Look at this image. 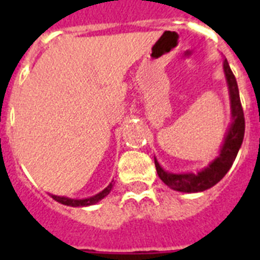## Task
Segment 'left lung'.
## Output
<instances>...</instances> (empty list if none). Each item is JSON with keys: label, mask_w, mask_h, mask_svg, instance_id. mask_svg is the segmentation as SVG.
I'll list each match as a JSON object with an SVG mask.
<instances>
[{"label": "left lung", "mask_w": 260, "mask_h": 260, "mask_svg": "<svg viewBox=\"0 0 260 260\" xmlns=\"http://www.w3.org/2000/svg\"><path fill=\"white\" fill-rule=\"evenodd\" d=\"M222 71H224L225 82L228 86L232 122L229 123L225 132L219 155L216 156L207 167L202 168L197 173H191V172L174 173V172L165 171L155 157V167L160 180L172 190L180 192H201L211 189L228 173L240 151L243 135H245V117H243L242 105H241L237 80L229 68L226 58L222 61Z\"/></svg>", "instance_id": "1"}]
</instances>
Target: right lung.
I'll return each mask as SVG.
<instances>
[{"label": "right lung", "instance_id": "obj_1", "mask_svg": "<svg viewBox=\"0 0 260 260\" xmlns=\"http://www.w3.org/2000/svg\"><path fill=\"white\" fill-rule=\"evenodd\" d=\"M114 181L112 180V182L105 187L103 191L98 192V194L92 195V197H88V198H82V199H75V198H69V197H61V195H54L49 194L53 199L61 204H65V206H70V207H87V206H93V204L99 203V202L104 199L108 194L110 192V190L113 189Z\"/></svg>", "mask_w": 260, "mask_h": 260}]
</instances>
